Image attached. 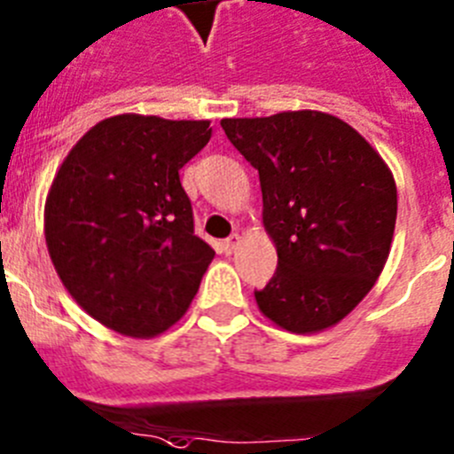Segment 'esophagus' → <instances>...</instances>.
I'll use <instances>...</instances> for the list:
<instances>
[{
  "label": "esophagus",
  "mask_w": 454,
  "mask_h": 454,
  "mask_svg": "<svg viewBox=\"0 0 454 454\" xmlns=\"http://www.w3.org/2000/svg\"><path fill=\"white\" fill-rule=\"evenodd\" d=\"M239 241H241V237L237 235V232H235V235L228 237V239H223V244H222V247H223V253H228V255H231V253L235 251L237 247H239Z\"/></svg>",
  "instance_id": "34e87169"
}]
</instances>
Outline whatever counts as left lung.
Masks as SVG:
<instances>
[{
	"instance_id": "1",
	"label": "left lung",
	"mask_w": 454,
	"mask_h": 454,
	"mask_svg": "<svg viewBox=\"0 0 454 454\" xmlns=\"http://www.w3.org/2000/svg\"><path fill=\"white\" fill-rule=\"evenodd\" d=\"M223 131L260 172L262 219L278 251L255 291L278 327L316 333L340 323L379 279L396 223V184L379 152L325 112L223 118Z\"/></svg>"
}]
</instances>
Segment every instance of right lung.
Returning <instances> with one entry per match:
<instances>
[{
    "mask_svg": "<svg viewBox=\"0 0 454 454\" xmlns=\"http://www.w3.org/2000/svg\"><path fill=\"white\" fill-rule=\"evenodd\" d=\"M210 134V121L105 118L51 184V262L71 298L122 336L152 338L179 323L213 262L179 179Z\"/></svg>",
    "mask_w": 454,
    "mask_h": 454,
    "instance_id": "right-lung-1",
    "label": "right lung"
}]
</instances>
